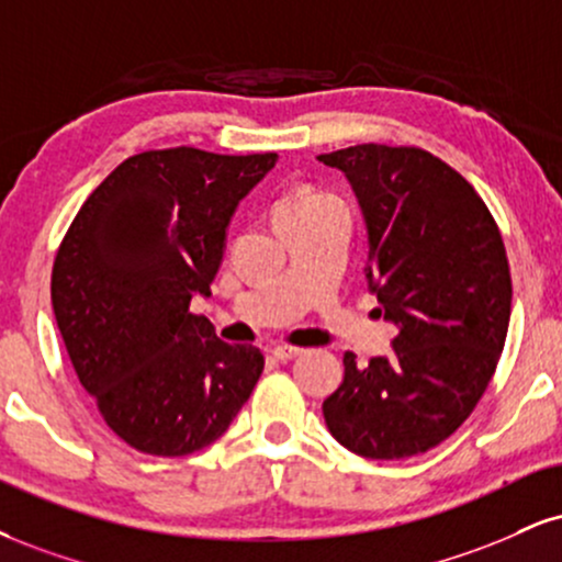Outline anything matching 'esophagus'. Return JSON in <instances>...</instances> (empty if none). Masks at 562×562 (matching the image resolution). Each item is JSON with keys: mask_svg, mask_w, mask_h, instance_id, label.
Segmentation results:
<instances>
[{"mask_svg": "<svg viewBox=\"0 0 562 562\" xmlns=\"http://www.w3.org/2000/svg\"><path fill=\"white\" fill-rule=\"evenodd\" d=\"M303 353L301 348H293V346H274L272 348V356L277 361H293V358H299Z\"/></svg>", "mask_w": 562, "mask_h": 562, "instance_id": "1", "label": "esophagus"}]
</instances>
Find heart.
<instances>
[{
    "mask_svg": "<svg viewBox=\"0 0 562 562\" xmlns=\"http://www.w3.org/2000/svg\"><path fill=\"white\" fill-rule=\"evenodd\" d=\"M327 201H333V195L314 191V188H299V191L282 195L280 204H277V209H274V216L293 214V212H306V209L327 204Z\"/></svg>",
    "mask_w": 562,
    "mask_h": 562,
    "instance_id": "b5f03b06",
    "label": "heart"
}]
</instances>
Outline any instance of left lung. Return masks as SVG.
I'll return each instance as SVG.
<instances>
[{
  "label": "left lung",
  "mask_w": 562,
  "mask_h": 562,
  "mask_svg": "<svg viewBox=\"0 0 562 562\" xmlns=\"http://www.w3.org/2000/svg\"><path fill=\"white\" fill-rule=\"evenodd\" d=\"M316 159L353 188L369 290L397 327L369 367L346 353L324 422L356 456H418L461 427L497 369L513 299L503 235L474 186L424 148L358 144Z\"/></svg>",
  "instance_id": "obj_1"
}]
</instances>
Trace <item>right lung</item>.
<instances>
[{
	"label": "right lung",
	"instance_id": "obj_1",
	"mask_svg": "<svg viewBox=\"0 0 562 562\" xmlns=\"http://www.w3.org/2000/svg\"><path fill=\"white\" fill-rule=\"evenodd\" d=\"M277 154L178 146L125 159L86 199L52 269V306L80 384L114 435L148 456H191L225 435L263 371L220 340L212 295L235 209Z\"/></svg>",
	"mask_w": 562,
	"mask_h": 562
}]
</instances>
